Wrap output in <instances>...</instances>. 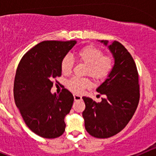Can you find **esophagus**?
<instances>
[{
  "label": "esophagus",
  "mask_w": 156,
  "mask_h": 156,
  "mask_svg": "<svg viewBox=\"0 0 156 156\" xmlns=\"http://www.w3.org/2000/svg\"><path fill=\"white\" fill-rule=\"evenodd\" d=\"M73 97H74V100H75V101H80V100H81V99H82V97H81L80 95L74 94Z\"/></svg>",
  "instance_id": "esophagus-1"
}]
</instances>
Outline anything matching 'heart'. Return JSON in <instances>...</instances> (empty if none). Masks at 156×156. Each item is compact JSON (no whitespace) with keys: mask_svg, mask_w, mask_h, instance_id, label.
Listing matches in <instances>:
<instances>
[{"mask_svg":"<svg viewBox=\"0 0 156 156\" xmlns=\"http://www.w3.org/2000/svg\"><path fill=\"white\" fill-rule=\"evenodd\" d=\"M76 58L80 62L86 65L85 74L96 80H101L108 76L113 69L114 58L110 55H104L101 49L87 45L80 49L76 53ZM73 67V62L69 57H65L61 62V70L64 75H69ZM90 86L87 78L73 77L67 82V87L74 93H81L85 88Z\"/></svg>","mask_w":156,"mask_h":156,"instance_id":"1","label":"heart"}]
</instances>
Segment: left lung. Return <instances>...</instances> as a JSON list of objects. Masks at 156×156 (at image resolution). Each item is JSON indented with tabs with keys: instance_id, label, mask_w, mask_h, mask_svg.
<instances>
[{
	"instance_id": "obj_1",
	"label": "left lung",
	"mask_w": 156,
	"mask_h": 156,
	"mask_svg": "<svg viewBox=\"0 0 156 156\" xmlns=\"http://www.w3.org/2000/svg\"><path fill=\"white\" fill-rule=\"evenodd\" d=\"M105 45L107 41H101ZM115 58L108 78L97 88L106 95L97 103L83 97V112L86 130L97 138H108L120 132L127 125L137 109L140 99L138 73L133 57L122 44L114 41L108 46Z\"/></svg>"
}]
</instances>
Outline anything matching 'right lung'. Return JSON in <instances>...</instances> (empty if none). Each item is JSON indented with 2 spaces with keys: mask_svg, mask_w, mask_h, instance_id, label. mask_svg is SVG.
<instances>
[{
  "mask_svg": "<svg viewBox=\"0 0 156 156\" xmlns=\"http://www.w3.org/2000/svg\"><path fill=\"white\" fill-rule=\"evenodd\" d=\"M76 41H46L29 50L18 66L14 98L27 126L44 138H56L65 132V116L74 98L64 88L52 94L53 80L61 76V62ZM58 83V81L56 80Z\"/></svg>",
  "mask_w": 156,
  "mask_h": 156,
  "instance_id": "right-lung-1",
  "label": "right lung"
}]
</instances>
